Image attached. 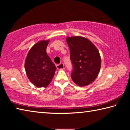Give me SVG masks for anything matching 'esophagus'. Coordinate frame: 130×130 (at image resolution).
<instances>
[{
	"mask_svg": "<svg viewBox=\"0 0 130 130\" xmlns=\"http://www.w3.org/2000/svg\"><path fill=\"white\" fill-rule=\"evenodd\" d=\"M57 68L58 69L62 70L64 69V65H63V63H60V64L57 65Z\"/></svg>",
	"mask_w": 130,
	"mask_h": 130,
	"instance_id": "34e87169",
	"label": "esophagus"
}]
</instances>
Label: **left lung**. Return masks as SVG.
<instances>
[{
    "instance_id": "obj_1",
    "label": "left lung",
    "mask_w": 130,
    "mask_h": 130,
    "mask_svg": "<svg viewBox=\"0 0 130 130\" xmlns=\"http://www.w3.org/2000/svg\"><path fill=\"white\" fill-rule=\"evenodd\" d=\"M70 51L73 65L71 77L79 87H85L93 83L99 73L101 57L98 49L85 37L74 36L66 39Z\"/></svg>"
}]
</instances>
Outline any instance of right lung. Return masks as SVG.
I'll list each match as a JSON object with an SVG mask.
<instances>
[{
    "instance_id": "add662e5",
    "label": "right lung",
    "mask_w": 130,
    "mask_h": 130,
    "mask_svg": "<svg viewBox=\"0 0 130 130\" xmlns=\"http://www.w3.org/2000/svg\"><path fill=\"white\" fill-rule=\"evenodd\" d=\"M49 40H42L32 46L26 58L25 68L31 83L38 88L47 87L54 76L55 66L47 56Z\"/></svg>"
}]
</instances>
